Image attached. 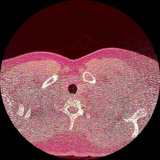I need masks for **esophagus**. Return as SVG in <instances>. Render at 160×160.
<instances>
[{"label": "esophagus", "mask_w": 160, "mask_h": 160, "mask_svg": "<svg viewBox=\"0 0 160 160\" xmlns=\"http://www.w3.org/2000/svg\"><path fill=\"white\" fill-rule=\"evenodd\" d=\"M74 96H75V95H74Z\"/></svg>", "instance_id": "1"}]
</instances>
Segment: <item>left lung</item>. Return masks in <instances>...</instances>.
I'll return each instance as SVG.
<instances>
[{
    "label": "left lung",
    "instance_id": "obj_1",
    "mask_svg": "<svg viewBox=\"0 0 160 160\" xmlns=\"http://www.w3.org/2000/svg\"><path fill=\"white\" fill-rule=\"evenodd\" d=\"M99 87H100V86H99ZM104 89H105V88H104ZM113 91V90H112ZM102 92H103V91H102ZM113 92H114V91H113ZM96 92H97V94H96V95H98V94H99V92H98V91H96ZM112 95H113V93H112V94H110V93H109V92H108L107 93V98H108V99H109V100H111V99H112ZM100 98H102V97H100ZM110 98V99L109 100V99ZM94 99H96V100H97V98H94ZM106 102H107V100H106ZM111 102H112V101H111ZM110 102V101H108V102H110V104H112V102ZM94 101H92V104H91V103H90V104L91 105H93V104H94ZM95 104H96V103H95ZM106 104H107V103H106ZM90 105V106H91ZM108 107H109V106H108Z\"/></svg>",
    "mask_w": 160,
    "mask_h": 160
}]
</instances>
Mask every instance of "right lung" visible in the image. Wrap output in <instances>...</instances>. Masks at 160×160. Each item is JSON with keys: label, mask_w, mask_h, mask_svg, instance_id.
Here are the masks:
<instances>
[{"label": "right lung", "mask_w": 160, "mask_h": 160, "mask_svg": "<svg viewBox=\"0 0 160 160\" xmlns=\"http://www.w3.org/2000/svg\"><path fill=\"white\" fill-rule=\"evenodd\" d=\"M48 100H50V102H51V103H52V102H53V97H50V99H48ZM48 102H49V101H48ZM54 102H56V100H54ZM53 104H54V102H53ZM52 106H53V105H52V104H51V107H52ZM53 107H54V106H53Z\"/></svg>", "instance_id": "add662e5"}]
</instances>
